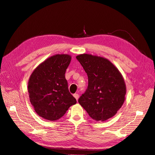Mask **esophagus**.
Segmentation results:
<instances>
[{"instance_id":"1","label":"esophagus","mask_w":155,"mask_h":155,"mask_svg":"<svg viewBox=\"0 0 155 155\" xmlns=\"http://www.w3.org/2000/svg\"><path fill=\"white\" fill-rule=\"evenodd\" d=\"M74 97L75 98H76V100L78 101V98H79V95H78V94H74Z\"/></svg>"}]
</instances>
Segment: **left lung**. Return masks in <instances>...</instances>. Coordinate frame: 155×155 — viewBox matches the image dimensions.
I'll return each instance as SVG.
<instances>
[{
  "instance_id": "8db88e82",
  "label": "left lung",
  "mask_w": 155,
  "mask_h": 155,
  "mask_svg": "<svg viewBox=\"0 0 155 155\" xmlns=\"http://www.w3.org/2000/svg\"><path fill=\"white\" fill-rule=\"evenodd\" d=\"M88 76V87L78 102L96 121L113 117L123 105L126 85L122 75L109 59L83 54L76 56Z\"/></svg>"
}]
</instances>
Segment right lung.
<instances>
[{"instance_id":"right-lung-1","label":"right lung","mask_w":155,"mask_h":155,"mask_svg":"<svg viewBox=\"0 0 155 155\" xmlns=\"http://www.w3.org/2000/svg\"><path fill=\"white\" fill-rule=\"evenodd\" d=\"M71 58L68 54L52 55L31 74L28 83L30 101L36 113L44 119L58 120L76 104L64 76Z\"/></svg>"}]
</instances>
